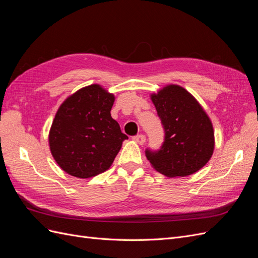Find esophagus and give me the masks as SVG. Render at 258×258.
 I'll return each instance as SVG.
<instances>
[{
	"instance_id": "1",
	"label": "esophagus",
	"mask_w": 258,
	"mask_h": 258,
	"mask_svg": "<svg viewBox=\"0 0 258 258\" xmlns=\"http://www.w3.org/2000/svg\"><path fill=\"white\" fill-rule=\"evenodd\" d=\"M132 140H134V141H135V142H137L138 144L142 145V144H144V142H145V136H143V135L135 136L134 138H132Z\"/></svg>"
}]
</instances>
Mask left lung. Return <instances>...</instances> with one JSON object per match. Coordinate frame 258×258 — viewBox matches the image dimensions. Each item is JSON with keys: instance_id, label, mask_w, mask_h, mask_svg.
I'll return each instance as SVG.
<instances>
[{"instance_id": "8db88e82", "label": "left lung", "mask_w": 258, "mask_h": 258, "mask_svg": "<svg viewBox=\"0 0 258 258\" xmlns=\"http://www.w3.org/2000/svg\"><path fill=\"white\" fill-rule=\"evenodd\" d=\"M151 99L165 129L158 151H145L146 158L159 173L187 176L197 172L212 157V122L198 101L178 85H167Z\"/></svg>"}]
</instances>
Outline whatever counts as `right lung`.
<instances>
[{
	"mask_svg": "<svg viewBox=\"0 0 258 258\" xmlns=\"http://www.w3.org/2000/svg\"><path fill=\"white\" fill-rule=\"evenodd\" d=\"M115 97L98 84L64 100L49 131V147L58 166L70 175L88 178L111 167L128 137L112 118Z\"/></svg>",
	"mask_w": 258,
	"mask_h": 258,
	"instance_id": "add662e5",
	"label": "right lung"
}]
</instances>
